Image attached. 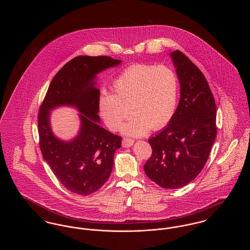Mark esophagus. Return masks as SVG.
<instances>
[{
    "label": "esophagus",
    "mask_w": 250,
    "mask_h": 250,
    "mask_svg": "<svg viewBox=\"0 0 250 250\" xmlns=\"http://www.w3.org/2000/svg\"><path fill=\"white\" fill-rule=\"evenodd\" d=\"M134 143V141L132 139H128V138H124L123 139V142H122V145L123 147H125V148H128L131 147Z\"/></svg>",
    "instance_id": "esophagus-1"
}]
</instances>
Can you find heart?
Returning <instances> with one entry per match:
<instances>
[{
    "label": "heart",
    "mask_w": 250,
    "mask_h": 250,
    "mask_svg": "<svg viewBox=\"0 0 250 250\" xmlns=\"http://www.w3.org/2000/svg\"><path fill=\"white\" fill-rule=\"evenodd\" d=\"M111 89L112 95L103 94L98 100L99 114L110 130H120L130 113L124 131L140 137L164 128L175 114L178 77L167 66L132 65L115 79Z\"/></svg>",
    "instance_id": "1"
}]
</instances>
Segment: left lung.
Segmentation results:
<instances>
[{"instance_id": "8db88e82", "label": "left lung", "mask_w": 250, "mask_h": 250, "mask_svg": "<svg viewBox=\"0 0 250 250\" xmlns=\"http://www.w3.org/2000/svg\"><path fill=\"white\" fill-rule=\"evenodd\" d=\"M180 82V101L164 129L149 139L153 153L146 175L167 189L180 188L205 165L216 136V106L202 72L180 50L170 53Z\"/></svg>"}]
</instances>
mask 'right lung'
I'll return each mask as SVG.
<instances>
[{
	"instance_id": "right-lung-1",
	"label": "right lung",
	"mask_w": 250,
	"mask_h": 250,
	"mask_svg": "<svg viewBox=\"0 0 250 250\" xmlns=\"http://www.w3.org/2000/svg\"><path fill=\"white\" fill-rule=\"evenodd\" d=\"M122 62L108 56H78L54 76L39 107V146L44 159L60 183L72 193L88 196L107 181L115 151L122 138L99 125L97 114L100 92L95 88L96 74ZM73 105L81 112V129L70 142L57 139L49 125L50 110Z\"/></svg>"
}]
</instances>
